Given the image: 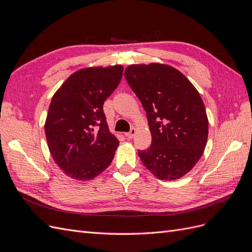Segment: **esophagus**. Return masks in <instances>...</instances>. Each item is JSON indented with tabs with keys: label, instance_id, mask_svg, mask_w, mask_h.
<instances>
[{
	"label": "esophagus",
	"instance_id": "obj_1",
	"mask_svg": "<svg viewBox=\"0 0 252 252\" xmlns=\"http://www.w3.org/2000/svg\"><path fill=\"white\" fill-rule=\"evenodd\" d=\"M135 132H136L135 128H131V129H130V131L125 133V136H126V138H128V139H132L133 136H134V134H135Z\"/></svg>",
	"mask_w": 252,
	"mask_h": 252
}]
</instances>
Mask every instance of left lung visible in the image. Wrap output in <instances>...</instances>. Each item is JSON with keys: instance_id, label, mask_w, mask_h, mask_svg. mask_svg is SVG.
Returning <instances> with one entry per match:
<instances>
[{"instance_id": "1", "label": "left lung", "mask_w": 252, "mask_h": 252, "mask_svg": "<svg viewBox=\"0 0 252 252\" xmlns=\"http://www.w3.org/2000/svg\"><path fill=\"white\" fill-rule=\"evenodd\" d=\"M125 78L146 111L151 145L139 150L146 168L159 180H178L201 158L208 119L199 91L175 68L158 63L130 65Z\"/></svg>"}]
</instances>
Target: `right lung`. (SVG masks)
<instances>
[{
  "mask_svg": "<svg viewBox=\"0 0 252 252\" xmlns=\"http://www.w3.org/2000/svg\"><path fill=\"white\" fill-rule=\"evenodd\" d=\"M122 75L121 65L83 68L53 94L45 134L53 161L67 177L93 180L112 162L119 141L109 131L103 104Z\"/></svg>",
  "mask_w": 252,
  "mask_h": 252,
  "instance_id": "right-lung-1",
  "label": "right lung"
}]
</instances>
